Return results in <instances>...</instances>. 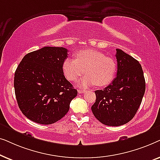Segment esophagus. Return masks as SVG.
<instances>
[{"label": "esophagus", "mask_w": 160, "mask_h": 160, "mask_svg": "<svg viewBox=\"0 0 160 160\" xmlns=\"http://www.w3.org/2000/svg\"><path fill=\"white\" fill-rule=\"evenodd\" d=\"M86 90L85 89H78V92L79 94H82V93H84Z\"/></svg>", "instance_id": "1"}]
</instances>
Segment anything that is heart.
Returning <instances> with one entry per match:
<instances>
[{
  "instance_id": "heart-1",
  "label": "heart",
  "mask_w": 160,
  "mask_h": 160,
  "mask_svg": "<svg viewBox=\"0 0 160 160\" xmlns=\"http://www.w3.org/2000/svg\"><path fill=\"white\" fill-rule=\"evenodd\" d=\"M75 59L66 58L62 62V71L69 81L77 80L85 72L78 85L88 87L97 84L104 87L110 84L117 73V63L97 50L87 49L75 54Z\"/></svg>"
}]
</instances>
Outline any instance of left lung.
Instances as JSON below:
<instances>
[{"mask_svg": "<svg viewBox=\"0 0 160 160\" xmlns=\"http://www.w3.org/2000/svg\"><path fill=\"white\" fill-rule=\"evenodd\" d=\"M117 73L111 84L95 91L92 111L98 121L108 126H120L134 117L145 93L146 82L138 61L117 49Z\"/></svg>", "mask_w": 160, "mask_h": 160, "instance_id": "obj_1", "label": "left lung"}]
</instances>
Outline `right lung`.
<instances>
[{
    "instance_id": "add662e5",
    "label": "right lung",
    "mask_w": 160,
    "mask_h": 160,
    "mask_svg": "<svg viewBox=\"0 0 160 160\" xmlns=\"http://www.w3.org/2000/svg\"><path fill=\"white\" fill-rule=\"evenodd\" d=\"M63 47H45L26 54L14 73L19 108L28 119L41 124L59 121L68 112L77 90L65 78Z\"/></svg>"
}]
</instances>
